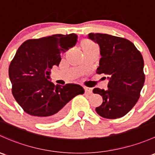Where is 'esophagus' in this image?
I'll use <instances>...</instances> for the list:
<instances>
[{
  "label": "esophagus",
  "mask_w": 155,
  "mask_h": 155,
  "mask_svg": "<svg viewBox=\"0 0 155 155\" xmlns=\"http://www.w3.org/2000/svg\"><path fill=\"white\" fill-rule=\"evenodd\" d=\"M84 91H85V92L87 93V94H92V88H91V87H84Z\"/></svg>",
  "instance_id": "1"
}]
</instances>
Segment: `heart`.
Returning a JSON list of instances; mask_svg holds the SVG:
<instances>
[{
    "mask_svg": "<svg viewBox=\"0 0 155 155\" xmlns=\"http://www.w3.org/2000/svg\"><path fill=\"white\" fill-rule=\"evenodd\" d=\"M82 47L84 50H90V49H94L97 48V47L89 40H85L83 41L82 43Z\"/></svg>",
    "mask_w": 155,
    "mask_h": 155,
    "instance_id": "1",
    "label": "heart"
}]
</instances>
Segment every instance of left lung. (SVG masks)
I'll return each instance as SVG.
<instances>
[{"label": "left lung", "mask_w": 155, "mask_h": 155, "mask_svg": "<svg viewBox=\"0 0 155 155\" xmlns=\"http://www.w3.org/2000/svg\"><path fill=\"white\" fill-rule=\"evenodd\" d=\"M87 38L98 44L100 49L97 73L107 75L109 80L107 90H93L103 99L96 111L104 118H120L132 109L140 96L145 82L142 55L128 39L93 32Z\"/></svg>", "instance_id": "1"}]
</instances>
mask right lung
<instances>
[{
  "label": "right lung",
  "instance_id": "obj_1",
  "mask_svg": "<svg viewBox=\"0 0 155 155\" xmlns=\"http://www.w3.org/2000/svg\"><path fill=\"white\" fill-rule=\"evenodd\" d=\"M77 35L56 34L30 39L19 47L9 67L13 97L23 110L40 123H52L62 118L68 103L84 93L79 84L55 85L50 70L58 66L60 53L75 46Z\"/></svg>",
  "mask_w": 155,
  "mask_h": 155
}]
</instances>
